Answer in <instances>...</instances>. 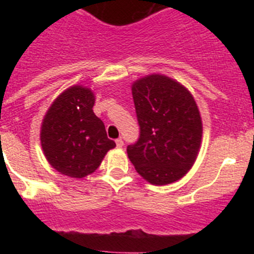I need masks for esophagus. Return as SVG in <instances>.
<instances>
[{"label": "esophagus", "instance_id": "34e87169", "mask_svg": "<svg viewBox=\"0 0 254 254\" xmlns=\"http://www.w3.org/2000/svg\"><path fill=\"white\" fill-rule=\"evenodd\" d=\"M116 145H117V147H122L123 146V140H122V138H117V140H116Z\"/></svg>", "mask_w": 254, "mask_h": 254}]
</instances>
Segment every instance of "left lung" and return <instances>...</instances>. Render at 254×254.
I'll list each match as a JSON object with an SVG mask.
<instances>
[{
  "instance_id": "obj_1",
  "label": "left lung",
  "mask_w": 254,
  "mask_h": 254,
  "mask_svg": "<svg viewBox=\"0 0 254 254\" xmlns=\"http://www.w3.org/2000/svg\"><path fill=\"white\" fill-rule=\"evenodd\" d=\"M140 126L137 142L127 146L136 172L151 185H170L196 161L202 121L193 96L164 75L145 76L132 85Z\"/></svg>"
}]
</instances>
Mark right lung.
Returning a JSON list of instances; mask_svg holds the SVG:
<instances>
[{
    "mask_svg": "<svg viewBox=\"0 0 254 254\" xmlns=\"http://www.w3.org/2000/svg\"><path fill=\"white\" fill-rule=\"evenodd\" d=\"M94 103L90 89L75 85L61 94L44 116L40 142L48 163L61 174L89 176L116 146L103 121L94 114Z\"/></svg>",
    "mask_w": 254,
    "mask_h": 254,
    "instance_id": "add662e5",
    "label": "right lung"
}]
</instances>
